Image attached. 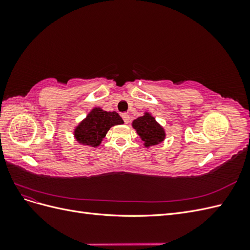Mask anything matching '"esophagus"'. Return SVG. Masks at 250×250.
<instances>
[{
	"instance_id": "34e87169",
	"label": "esophagus",
	"mask_w": 250,
	"mask_h": 250,
	"mask_svg": "<svg viewBox=\"0 0 250 250\" xmlns=\"http://www.w3.org/2000/svg\"><path fill=\"white\" fill-rule=\"evenodd\" d=\"M122 119L124 120V122H125L126 124L129 123V120H130V118H129V115H128V113H126V112L122 113Z\"/></svg>"
}]
</instances>
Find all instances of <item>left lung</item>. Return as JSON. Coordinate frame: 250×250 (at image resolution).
<instances>
[{"instance_id":"left-lung-1","label":"left lung","mask_w":250,"mask_h":250,"mask_svg":"<svg viewBox=\"0 0 250 250\" xmlns=\"http://www.w3.org/2000/svg\"><path fill=\"white\" fill-rule=\"evenodd\" d=\"M132 127L137 130L139 137L144 142V146L147 148L157 145L166 138L164 128L149 112H145L144 116L133 120Z\"/></svg>"}]
</instances>
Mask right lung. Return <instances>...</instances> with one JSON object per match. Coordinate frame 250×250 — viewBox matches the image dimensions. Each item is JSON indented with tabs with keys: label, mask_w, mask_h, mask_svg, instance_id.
<instances>
[{
	"label": "right lung",
	"mask_w": 250,
	"mask_h": 250,
	"mask_svg": "<svg viewBox=\"0 0 250 250\" xmlns=\"http://www.w3.org/2000/svg\"><path fill=\"white\" fill-rule=\"evenodd\" d=\"M123 123L124 121L118 112L105 111L100 107H95L75 128L74 138L81 145L98 147L110 127Z\"/></svg>",
	"instance_id": "right-lung-1"
}]
</instances>
